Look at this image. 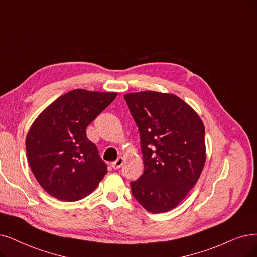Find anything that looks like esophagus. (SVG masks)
I'll list each match as a JSON object with an SVG mask.
<instances>
[{"label":"esophagus","instance_id":"esophagus-1","mask_svg":"<svg viewBox=\"0 0 257 257\" xmlns=\"http://www.w3.org/2000/svg\"><path fill=\"white\" fill-rule=\"evenodd\" d=\"M123 164V158L122 157H119L116 161L111 162V168L114 170H118L121 168V166Z\"/></svg>","mask_w":257,"mask_h":257}]
</instances>
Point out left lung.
Returning a JSON list of instances; mask_svg holds the SVG:
<instances>
[{
    "mask_svg": "<svg viewBox=\"0 0 257 257\" xmlns=\"http://www.w3.org/2000/svg\"><path fill=\"white\" fill-rule=\"evenodd\" d=\"M140 135L145 163L131 182L133 196L151 213L178 206L197 182L206 162L204 126L175 95L141 91L124 95Z\"/></svg>",
    "mask_w": 257,
    "mask_h": 257,
    "instance_id": "obj_1",
    "label": "left lung"
}]
</instances>
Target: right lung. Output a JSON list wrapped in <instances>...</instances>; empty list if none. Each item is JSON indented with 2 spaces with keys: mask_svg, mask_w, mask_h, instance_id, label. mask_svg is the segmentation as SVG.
Returning <instances> with one entry per match:
<instances>
[{
  "mask_svg": "<svg viewBox=\"0 0 257 257\" xmlns=\"http://www.w3.org/2000/svg\"><path fill=\"white\" fill-rule=\"evenodd\" d=\"M116 93L74 89L43 110L26 136V154L40 186L62 201H77L93 192L107 173L86 127Z\"/></svg>",
  "mask_w": 257,
  "mask_h": 257,
  "instance_id": "obj_1",
  "label": "right lung"
}]
</instances>
